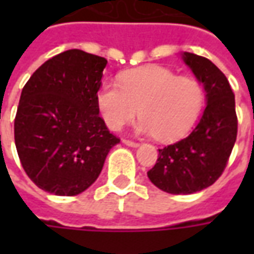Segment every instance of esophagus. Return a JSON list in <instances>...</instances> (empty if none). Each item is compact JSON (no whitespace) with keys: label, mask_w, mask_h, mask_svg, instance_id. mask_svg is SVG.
<instances>
[{"label":"esophagus","mask_w":254,"mask_h":254,"mask_svg":"<svg viewBox=\"0 0 254 254\" xmlns=\"http://www.w3.org/2000/svg\"><path fill=\"white\" fill-rule=\"evenodd\" d=\"M122 143L127 145V147H132V148H137L140 144L136 143V141H132V140H122Z\"/></svg>","instance_id":"esophagus-1"}]
</instances>
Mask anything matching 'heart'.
I'll list each match as a JSON object with an SVG mask.
<instances>
[{"instance_id": "obj_1", "label": "heart", "mask_w": 254, "mask_h": 254, "mask_svg": "<svg viewBox=\"0 0 254 254\" xmlns=\"http://www.w3.org/2000/svg\"><path fill=\"white\" fill-rule=\"evenodd\" d=\"M118 84H102L96 94L102 118L114 132L138 111L143 117L136 127L138 133L174 141L190 130L204 106V89L196 78L177 76L158 65L122 73Z\"/></svg>"}]
</instances>
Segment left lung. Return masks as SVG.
<instances>
[{"mask_svg": "<svg viewBox=\"0 0 254 254\" xmlns=\"http://www.w3.org/2000/svg\"><path fill=\"white\" fill-rule=\"evenodd\" d=\"M205 91V109L188 137L159 149L149 181L171 194H191L222 176L237 138L235 99L229 80L208 58L181 53Z\"/></svg>", "mask_w": 254, "mask_h": 254, "instance_id": "1", "label": "left lung"}]
</instances>
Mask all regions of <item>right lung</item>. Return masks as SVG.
I'll list each match as a JSON object with an SVG mask.
<instances>
[{"label":"right lung","mask_w":254,"mask_h":254,"mask_svg":"<svg viewBox=\"0 0 254 254\" xmlns=\"http://www.w3.org/2000/svg\"><path fill=\"white\" fill-rule=\"evenodd\" d=\"M106 64L103 57L66 50L38 67L21 91L16 149L27 176L47 193H83L120 143L99 117L96 102Z\"/></svg>","instance_id":"1"}]
</instances>
